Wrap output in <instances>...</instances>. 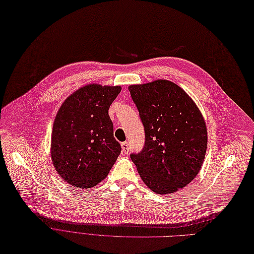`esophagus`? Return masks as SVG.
<instances>
[{"label":"esophagus","instance_id":"34e87169","mask_svg":"<svg viewBox=\"0 0 254 254\" xmlns=\"http://www.w3.org/2000/svg\"><path fill=\"white\" fill-rule=\"evenodd\" d=\"M121 146H122V152H123L124 154H128V153H129V149H130L129 142H127V141L122 142V144H121Z\"/></svg>","mask_w":254,"mask_h":254}]
</instances>
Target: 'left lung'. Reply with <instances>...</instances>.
<instances>
[{"mask_svg": "<svg viewBox=\"0 0 254 254\" xmlns=\"http://www.w3.org/2000/svg\"><path fill=\"white\" fill-rule=\"evenodd\" d=\"M128 90L146 135L142 151L130 155L143 183L158 194L187 186L201 168L208 146L199 108L171 80L131 84Z\"/></svg>", "mask_w": 254, "mask_h": 254, "instance_id": "left-lung-1", "label": "left lung"}]
</instances>
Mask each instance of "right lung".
<instances>
[{
	"instance_id": "add662e5",
	"label": "right lung",
	"mask_w": 254,
	"mask_h": 254,
	"mask_svg": "<svg viewBox=\"0 0 254 254\" xmlns=\"http://www.w3.org/2000/svg\"><path fill=\"white\" fill-rule=\"evenodd\" d=\"M120 86L90 83L72 93L59 108L52 132L51 156L68 184L88 189L110 173L121 153L108 110Z\"/></svg>"
}]
</instances>
